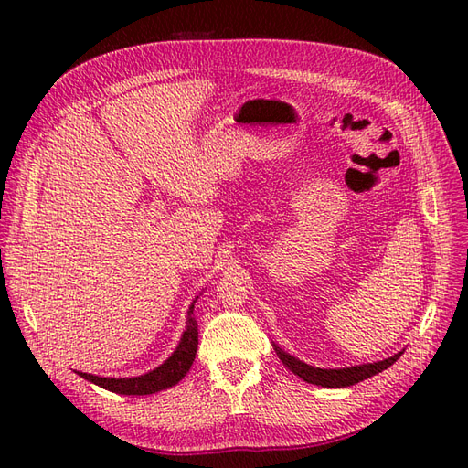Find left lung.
Masks as SVG:
<instances>
[{
	"label": "left lung",
	"instance_id": "left-lung-1",
	"mask_svg": "<svg viewBox=\"0 0 468 468\" xmlns=\"http://www.w3.org/2000/svg\"><path fill=\"white\" fill-rule=\"evenodd\" d=\"M275 351L279 359L282 361V365L291 369L296 377H301L303 380L310 382V385H318V387H325V388H344V387H351V385H357V382L369 378L377 373H382L385 369L396 361L400 359L402 351L396 353V356L388 357V359H382L377 363H367V365H357V367H346V369H318V367L313 365H306L304 361L296 359L289 353L282 351L281 347H277L273 344Z\"/></svg>",
	"mask_w": 468,
	"mask_h": 468
}]
</instances>
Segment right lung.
<instances>
[{
  "label": "right lung",
  "instance_id": "add662e5",
  "mask_svg": "<svg viewBox=\"0 0 468 468\" xmlns=\"http://www.w3.org/2000/svg\"><path fill=\"white\" fill-rule=\"evenodd\" d=\"M193 308H195V301L189 306V318H187V328L183 332L181 342L177 346V349L172 353L165 363H162L160 367H155L154 371L140 375V377H133V378H109V377H95V375H88V373H80V377H83L86 380L93 382V385L101 387L105 390L117 392V394H154L160 392L164 388H169L177 385V382L187 375V371L191 369V365L195 361V353H197V346H199V330H197V320L193 318Z\"/></svg>",
  "mask_w": 468,
  "mask_h": 468
}]
</instances>
